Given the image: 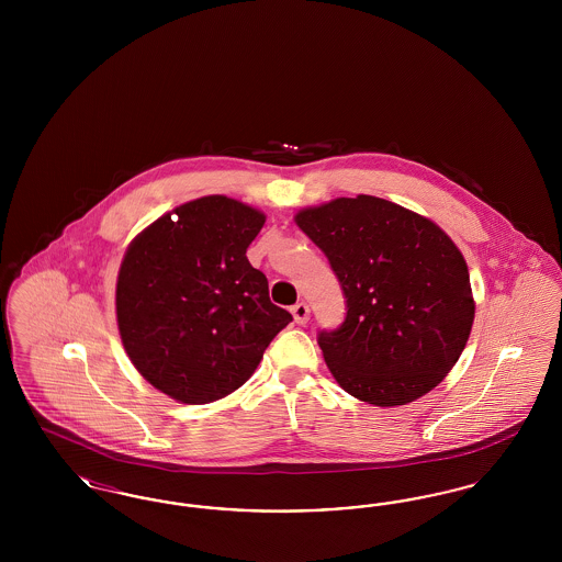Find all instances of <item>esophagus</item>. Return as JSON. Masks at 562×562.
Listing matches in <instances>:
<instances>
[{
	"mask_svg": "<svg viewBox=\"0 0 562 562\" xmlns=\"http://www.w3.org/2000/svg\"><path fill=\"white\" fill-rule=\"evenodd\" d=\"M291 312H293V318L296 324H307L310 321V305L307 303H294L293 307H291Z\"/></svg>",
	"mask_w": 562,
	"mask_h": 562,
	"instance_id": "1",
	"label": "esophagus"
}]
</instances>
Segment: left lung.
Masks as SVG:
<instances>
[{
    "instance_id": "obj_1",
    "label": "left lung",
    "mask_w": 562,
    "mask_h": 562,
    "mask_svg": "<svg viewBox=\"0 0 562 562\" xmlns=\"http://www.w3.org/2000/svg\"><path fill=\"white\" fill-rule=\"evenodd\" d=\"M328 257L348 299L346 322L321 333L335 381L358 401L401 406L434 390L474 324L468 263L428 216L374 195L294 214Z\"/></svg>"
}]
</instances>
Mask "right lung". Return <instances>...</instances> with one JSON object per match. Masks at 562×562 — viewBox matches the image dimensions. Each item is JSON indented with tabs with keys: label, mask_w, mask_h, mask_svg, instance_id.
Masks as SVG:
<instances>
[{
	"label": "right lung",
	"mask_w": 562,
	"mask_h": 562,
	"mask_svg": "<svg viewBox=\"0 0 562 562\" xmlns=\"http://www.w3.org/2000/svg\"><path fill=\"white\" fill-rule=\"evenodd\" d=\"M266 214L204 195L161 214L126 248L115 284L124 349L161 394L209 404L244 385L293 316L246 259Z\"/></svg>",
	"instance_id": "1"
}]
</instances>
